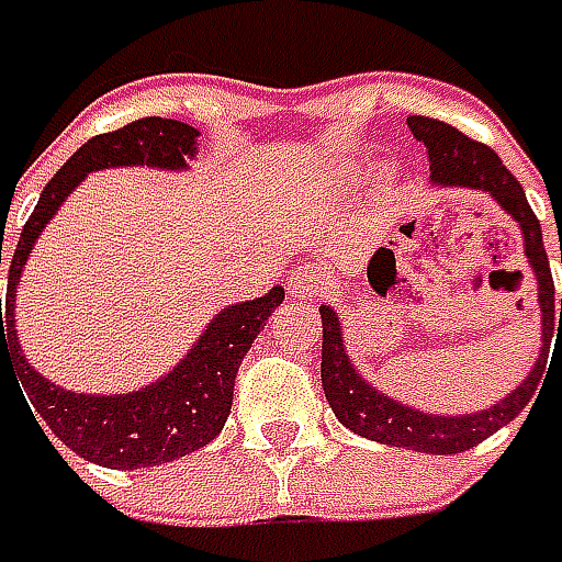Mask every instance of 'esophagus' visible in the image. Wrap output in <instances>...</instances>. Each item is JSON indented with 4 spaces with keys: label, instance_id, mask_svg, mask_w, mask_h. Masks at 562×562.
<instances>
[{
    "label": "esophagus",
    "instance_id": "esophagus-1",
    "mask_svg": "<svg viewBox=\"0 0 562 562\" xmlns=\"http://www.w3.org/2000/svg\"><path fill=\"white\" fill-rule=\"evenodd\" d=\"M328 285H331V280H328V273L322 268H316V265H304V268H297L292 273V297H297V301H313V297H319L322 292H328Z\"/></svg>",
    "mask_w": 562,
    "mask_h": 562
}]
</instances>
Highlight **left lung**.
<instances>
[{"label": "left lung", "mask_w": 562, "mask_h": 562, "mask_svg": "<svg viewBox=\"0 0 562 562\" xmlns=\"http://www.w3.org/2000/svg\"><path fill=\"white\" fill-rule=\"evenodd\" d=\"M407 127L417 136L419 143L429 148L431 182L438 186H459V188H481L490 191L499 200V206L512 215L514 222L524 231L527 243V258L536 280H539V304H541V352L536 368L517 390L502 398L499 404L486 407L481 414L469 417H435V414H419L414 407L392 402L383 392L368 386L362 376L356 374V368L349 364L340 340V322L335 310L322 307V390L331 404L335 417L347 426L349 431L362 435L368 441L380 445L407 447L419 453H462L469 447H477L493 431L508 426L532 398H539L541 376L551 352V337L562 335V297L554 301V277L548 265V252L541 243V227L536 213L529 210L527 194L520 182L514 179L508 167L502 164L499 155L484 143H477L472 136L459 133L438 117L411 115ZM560 261H562V240H560Z\"/></svg>", "instance_id": "obj_1"}]
</instances>
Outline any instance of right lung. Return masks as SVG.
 <instances>
[{
  "instance_id": "add662e5",
  "label": "right lung",
  "mask_w": 562,
  "mask_h": 562,
  "mask_svg": "<svg viewBox=\"0 0 562 562\" xmlns=\"http://www.w3.org/2000/svg\"><path fill=\"white\" fill-rule=\"evenodd\" d=\"M194 139H198L194 127L170 117H139L117 131L88 139L54 172V179L35 203L33 215L23 225L21 240L8 258L5 313L0 297V368L11 364V371L18 374L23 392L34 404L30 414L35 409L33 417H42V423L63 445L97 465L127 472V469L170 462L210 445L225 429L240 362L258 331L265 328L270 313L285 297V292L277 285L265 297L234 304L225 313H218L198 340V347L170 374L131 395L66 392L48 383L26 362L14 337V289L21 282V270L30 258L33 243L38 240L42 227L48 225L50 215L57 213V206L72 194V188L90 170L127 167V164L182 170L186 158H194Z\"/></svg>"
}]
</instances>
